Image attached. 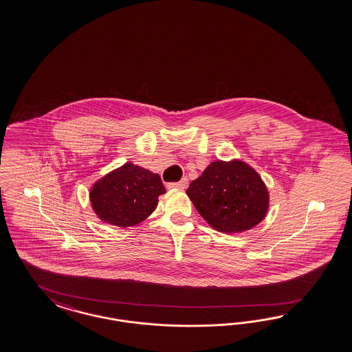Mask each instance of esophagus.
I'll return each instance as SVG.
<instances>
[{
  "instance_id": "34e87169",
  "label": "esophagus",
  "mask_w": 352,
  "mask_h": 352,
  "mask_svg": "<svg viewBox=\"0 0 352 352\" xmlns=\"http://www.w3.org/2000/svg\"><path fill=\"white\" fill-rule=\"evenodd\" d=\"M188 184V179L187 178H182L181 181L175 182V183H169L168 188H177V190H184Z\"/></svg>"
}]
</instances>
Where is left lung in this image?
<instances>
[{"mask_svg":"<svg viewBox=\"0 0 352 352\" xmlns=\"http://www.w3.org/2000/svg\"><path fill=\"white\" fill-rule=\"evenodd\" d=\"M186 192L204 219L224 234L256 227L270 204L266 184L241 160L213 161Z\"/></svg>","mask_w":352,"mask_h":352,"instance_id":"obj_1","label":"left lung"}]
</instances>
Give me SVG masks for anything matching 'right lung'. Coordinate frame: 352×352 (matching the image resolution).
<instances>
[{
    "mask_svg": "<svg viewBox=\"0 0 352 352\" xmlns=\"http://www.w3.org/2000/svg\"><path fill=\"white\" fill-rule=\"evenodd\" d=\"M165 192L159 174L126 162L93 184L90 203L104 223L130 227L149 217Z\"/></svg>",
    "mask_w": 352,
    "mask_h": 352,
    "instance_id": "obj_1",
    "label": "right lung"
}]
</instances>
